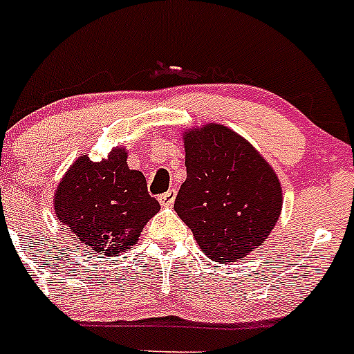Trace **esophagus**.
<instances>
[{"instance_id": "34e87169", "label": "esophagus", "mask_w": 354, "mask_h": 354, "mask_svg": "<svg viewBox=\"0 0 354 354\" xmlns=\"http://www.w3.org/2000/svg\"><path fill=\"white\" fill-rule=\"evenodd\" d=\"M175 196H177V191L170 189V191H167V193L161 194V196H160V198H158V200H160L161 205L168 207V205H171V203L175 202Z\"/></svg>"}]
</instances>
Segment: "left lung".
I'll return each mask as SVG.
<instances>
[{"label":"left lung","mask_w":354,"mask_h":354,"mask_svg":"<svg viewBox=\"0 0 354 354\" xmlns=\"http://www.w3.org/2000/svg\"><path fill=\"white\" fill-rule=\"evenodd\" d=\"M187 177L174 209L212 261L245 258L263 244L283 210L277 174L244 137L223 124L183 133Z\"/></svg>","instance_id":"left-lung-1"}]
</instances>
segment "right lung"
Instances as JSON below:
<instances>
[{
    "label": "right lung",
    "mask_w": 354,
    "mask_h": 354,
    "mask_svg": "<svg viewBox=\"0 0 354 354\" xmlns=\"http://www.w3.org/2000/svg\"><path fill=\"white\" fill-rule=\"evenodd\" d=\"M160 209L144 174L129 170L126 147H113L102 161L79 156L54 193L57 221L95 254L129 251Z\"/></svg>",
    "instance_id": "add662e5"
}]
</instances>
